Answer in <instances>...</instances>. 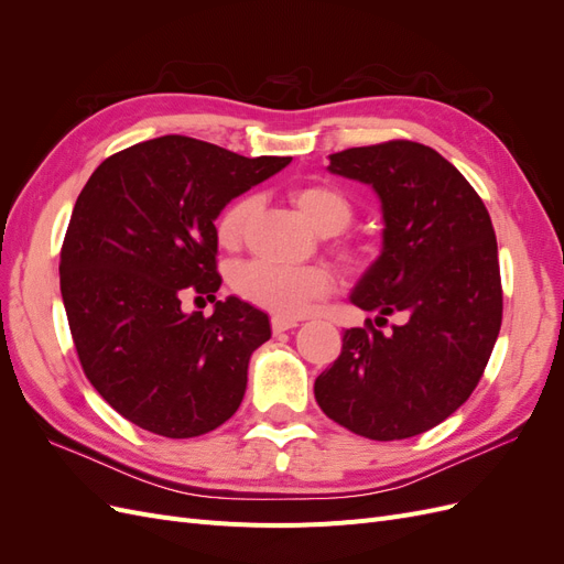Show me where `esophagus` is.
<instances>
[{
	"instance_id": "obj_1",
	"label": "esophagus",
	"mask_w": 564,
	"mask_h": 564,
	"mask_svg": "<svg viewBox=\"0 0 564 564\" xmlns=\"http://www.w3.org/2000/svg\"><path fill=\"white\" fill-rule=\"evenodd\" d=\"M270 327H272V332L275 334H282V332H289V329H294V327H299V319H292V317H282V315H275L270 319Z\"/></svg>"
}]
</instances>
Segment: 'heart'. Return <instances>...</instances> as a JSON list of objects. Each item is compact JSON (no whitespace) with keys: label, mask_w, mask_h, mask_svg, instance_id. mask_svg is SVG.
I'll return each mask as SVG.
<instances>
[{"label":"heart","mask_w":564,"mask_h":564,"mask_svg":"<svg viewBox=\"0 0 564 564\" xmlns=\"http://www.w3.org/2000/svg\"><path fill=\"white\" fill-rule=\"evenodd\" d=\"M289 199L322 235L344 232L355 218L352 199L327 183H301L289 191ZM259 207V197L242 195L220 214L216 240L220 247L235 249L242 242L249 220ZM338 261L350 270H362L371 263L373 251L365 242L344 240L334 245ZM235 294L278 315H301L308 303L332 289L329 272L322 265H280L270 261L240 263L230 275Z\"/></svg>","instance_id":"b5f03b06"}]
</instances>
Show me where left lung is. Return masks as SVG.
<instances>
[{"label": "left lung", "instance_id": "obj_1", "mask_svg": "<svg viewBox=\"0 0 564 564\" xmlns=\"http://www.w3.org/2000/svg\"><path fill=\"white\" fill-rule=\"evenodd\" d=\"M329 172L369 183L383 209V249L350 301L379 313L344 334L315 381L332 421L369 440L435 429L480 383L503 315L497 235L485 202L429 145L388 141L329 155ZM388 314L402 325L378 327Z\"/></svg>", "mask_w": 564, "mask_h": 564}]
</instances>
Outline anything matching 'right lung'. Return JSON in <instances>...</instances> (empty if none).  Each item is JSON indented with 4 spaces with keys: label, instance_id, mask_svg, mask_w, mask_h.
Instances as JSON below:
<instances>
[{
    "label": "right lung",
    "instance_id": "right-lung-1",
    "mask_svg": "<svg viewBox=\"0 0 564 564\" xmlns=\"http://www.w3.org/2000/svg\"><path fill=\"white\" fill-rule=\"evenodd\" d=\"M289 158H242L187 135H160L100 164L75 202L61 249V294L77 357L115 412L164 437L226 423L247 390L268 315L216 301V216ZM209 297V318L183 314Z\"/></svg>",
    "mask_w": 564,
    "mask_h": 564
}]
</instances>
